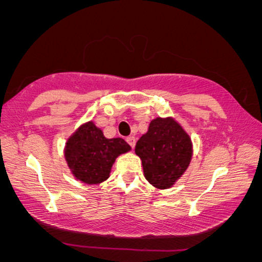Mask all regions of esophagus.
<instances>
[{"mask_svg":"<svg viewBox=\"0 0 262 262\" xmlns=\"http://www.w3.org/2000/svg\"><path fill=\"white\" fill-rule=\"evenodd\" d=\"M126 142L128 143V145H130L132 149L135 148V145H136V138L134 137V136H128V137H126Z\"/></svg>","mask_w":262,"mask_h":262,"instance_id":"1","label":"esophagus"}]
</instances>
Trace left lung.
<instances>
[{
	"label": "left lung",
	"mask_w": 262,
	"mask_h": 262,
	"mask_svg": "<svg viewBox=\"0 0 262 262\" xmlns=\"http://www.w3.org/2000/svg\"><path fill=\"white\" fill-rule=\"evenodd\" d=\"M135 151L141 157L144 177L154 187L166 189L185 173L192 160V142L173 118H156L138 139Z\"/></svg>",
	"instance_id": "8db88e82"
}]
</instances>
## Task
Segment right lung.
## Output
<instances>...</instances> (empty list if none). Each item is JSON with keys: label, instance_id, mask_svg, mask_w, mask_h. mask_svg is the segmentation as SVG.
<instances>
[{"label": "right lung", "instance_id": "obj_1", "mask_svg": "<svg viewBox=\"0 0 262 262\" xmlns=\"http://www.w3.org/2000/svg\"><path fill=\"white\" fill-rule=\"evenodd\" d=\"M130 150L123 138H106L93 121H88L68 139L64 156L77 180L98 185L108 179L117 157Z\"/></svg>", "mask_w": 262, "mask_h": 262}]
</instances>
